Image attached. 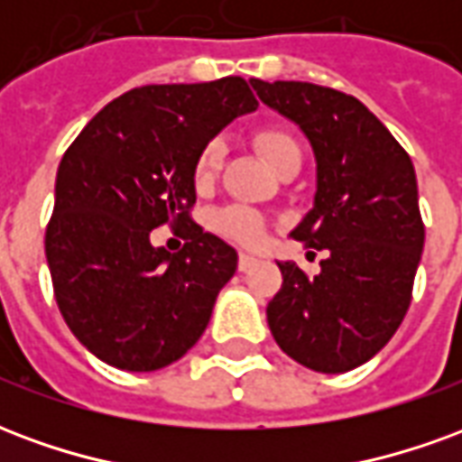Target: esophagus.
Listing matches in <instances>:
<instances>
[{"label": "esophagus", "instance_id": "1", "mask_svg": "<svg viewBox=\"0 0 462 462\" xmlns=\"http://www.w3.org/2000/svg\"><path fill=\"white\" fill-rule=\"evenodd\" d=\"M257 264H260V260H257V257H252V254H240V260H237L240 272H250L252 267H257Z\"/></svg>", "mask_w": 462, "mask_h": 462}]
</instances>
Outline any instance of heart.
I'll return each mask as SVG.
<instances>
[{
  "mask_svg": "<svg viewBox=\"0 0 462 462\" xmlns=\"http://www.w3.org/2000/svg\"><path fill=\"white\" fill-rule=\"evenodd\" d=\"M254 145L260 148V152L270 161V165L274 168L277 162L287 155V152L297 151L300 145L297 141L282 131H262L254 135ZM222 161V145L217 141L208 143L205 148L198 155L195 161V185L198 188H208L215 175H217V168H220ZM215 225L222 235H227L230 240L242 242V245H257L264 235V225H262V217L250 208L245 205H232V208H225V210L217 212L215 217Z\"/></svg>",
  "mask_w": 462,
  "mask_h": 462,
  "instance_id": "1",
  "label": "heart"
}]
</instances>
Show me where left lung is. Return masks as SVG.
Listing matches in <instances>:
<instances>
[{
	"label": "left lung",
	"mask_w": 462,
	"mask_h": 462,
	"mask_svg": "<svg viewBox=\"0 0 462 462\" xmlns=\"http://www.w3.org/2000/svg\"><path fill=\"white\" fill-rule=\"evenodd\" d=\"M250 84L262 104L310 138L314 208L291 237L327 250L314 277L294 262H277L284 282L267 304V324L301 366L344 374L386 346L411 304L426 240L416 171L401 143L354 96L304 81Z\"/></svg>",
	"instance_id": "left-lung-1"
}]
</instances>
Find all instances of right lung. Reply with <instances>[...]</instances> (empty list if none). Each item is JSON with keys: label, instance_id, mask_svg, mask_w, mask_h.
<instances>
[{"label": "right lung", "instance_id": "obj_1", "mask_svg": "<svg viewBox=\"0 0 462 462\" xmlns=\"http://www.w3.org/2000/svg\"><path fill=\"white\" fill-rule=\"evenodd\" d=\"M257 106L240 76L141 86L104 106L64 152L46 262L69 329L108 366L158 371L202 337L237 252L192 222L195 161ZM161 224L189 240L180 253L152 247Z\"/></svg>", "mask_w": 462, "mask_h": 462}]
</instances>
